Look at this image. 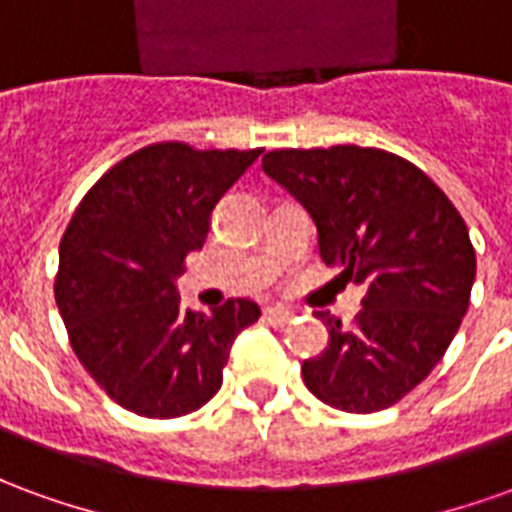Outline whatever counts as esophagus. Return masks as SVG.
Masks as SVG:
<instances>
[{
    "mask_svg": "<svg viewBox=\"0 0 512 512\" xmlns=\"http://www.w3.org/2000/svg\"><path fill=\"white\" fill-rule=\"evenodd\" d=\"M263 321H266L268 326H274V329H282V326H288V323L293 321V312L285 310V307H266V310H263Z\"/></svg>",
    "mask_w": 512,
    "mask_h": 512,
    "instance_id": "esophagus-1",
    "label": "esophagus"
}]
</instances>
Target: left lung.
<instances>
[{
    "label": "left lung",
    "instance_id": "8db88e82",
    "mask_svg": "<svg viewBox=\"0 0 512 512\" xmlns=\"http://www.w3.org/2000/svg\"><path fill=\"white\" fill-rule=\"evenodd\" d=\"M263 169L310 211L323 263L367 288L351 326L318 312L329 348L301 365L304 384L348 414L395 406L469 310L477 257L461 213L422 169L378 147H285Z\"/></svg>",
    "mask_w": 512,
    "mask_h": 512
}]
</instances>
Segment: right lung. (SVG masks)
Masks as SVG:
<instances>
[{"instance_id":"right-lung-1","label":"right lung","mask_w":512,"mask_h":512,"mask_svg":"<svg viewBox=\"0 0 512 512\" xmlns=\"http://www.w3.org/2000/svg\"><path fill=\"white\" fill-rule=\"evenodd\" d=\"M260 153L147 145L104 172L65 227L54 299L73 354L139 417L205 406L233 340L260 318L249 299L183 312L175 293L186 255L205 244L213 205Z\"/></svg>"}]
</instances>
